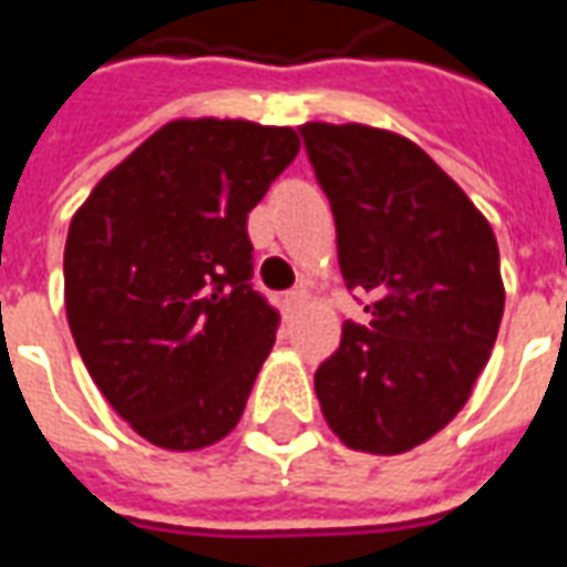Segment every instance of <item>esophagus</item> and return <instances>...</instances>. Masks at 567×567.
Instances as JSON below:
<instances>
[{
	"mask_svg": "<svg viewBox=\"0 0 567 567\" xmlns=\"http://www.w3.org/2000/svg\"><path fill=\"white\" fill-rule=\"evenodd\" d=\"M303 300H307V288H295V291H288L285 295V312H297V309L303 307Z\"/></svg>",
	"mask_w": 567,
	"mask_h": 567,
	"instance_id": "esophagus-1",
	"label": "esophagus"
}]
</instances>
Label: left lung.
<instances>
[{
  "label": "left lung",
  "mask_w": 567,
  "mask_h": 567,
  "mask_svg": "<svg viewBox=\"0 0 567 567\" xmlns=\"http://www.w3.org/2000/svg\"><path fill=\"white\" fill-rule=\"evenodd\" d=\"M337 221L346 288L368 291L364 324L316 370V394L346 446L398 455L467 404L504 316L498 243L462 187L389 130L303 124Z\"/></svg>",
  "instance_id": "left-lung-1"
}]
</instances>
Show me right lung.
Listing matches in <instances>:
<instances>
[{
  "mask_svg": "<svg viewBox=\"0 0 567 567\" xmlns=\"http://www.w3.org/2000/svg\"><path fill=\"white\" fill-rule=\"evenodd\" d=\"M297 151L291 127L169 121L72 215L63 285L81 361L161 450L212 446L246 410L279 328L251 288L246 221Z\"/></svg>",
  "mask_w": 567,
  "mask_h": 567,
  "instance_id": "obj_1",
  "label": "right lung"
}]
</instances>
